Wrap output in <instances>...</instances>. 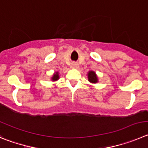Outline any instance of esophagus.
<instances>
[{
  "instance_id": "esophagus-1",
  "label": "esophagus",
  "mask_w": 148,
  "mask_h": 148,
  "mask_svg": "<svg viewBox=\"0 0 148 148\" xmlns=\"http://www.w3.org/2000/svg\"><path fill=\"white\" fill-rule=\"evenodd\" d=\"M71 68H73V69H77V68H78V63H77V62H74L71 63Z\"/></svg>"
}]
</instances>
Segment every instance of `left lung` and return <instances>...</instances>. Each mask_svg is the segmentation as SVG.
I'll list each match as a JSON object with an SVG mask.
<instances>
[{
	"mask_svg": "<svg viewBox=\"0 0 148 148\" xmlns=\"http://www.w3.org/2000/svg\"><path fill=\"white\" fill-rule=\"evenodd\" d=\"M88 80L90 82H93V83H95L97 82V75L95 74V73L94 71H89L88 73Z\"/></svg>",
	"mask_w": 148,
	"mask_h": 148,
	"instance_id": "obj_1",
	"label": "left lung"
}]
</instances>
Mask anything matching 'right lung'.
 Masks as SVG:
<instances>
[{
  "label": "right lung",
  "instance_id": "1",
  "mask_svg": "<svg viewBox=\"0 0 148 148\" xmlns=\"http://www.w3.org/2000/svg\"><path fill=\"white\" fill-rule=\"evenodd\" d=\"M59 79V75H58V73L57 72L56 74H54V75L53 76L52 79L53 80H57V79Z\"/></svg>",
  "mask_w": 148,
  "mask_h": 148
}]
</instances>
